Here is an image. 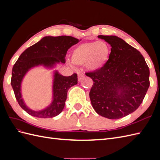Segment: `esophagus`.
Listing matches in <instances>:
<instances>
[{
  "mask_svg": "<svg viewBox=\"0 0 160 160\" xmlns=\"http://www.w3.org/2000/svg\"><path fill=\"white\" fill-rule=\"evenodd\" d=\"M84 77H85V75L83 73H82V72H79V73H78V80L81 81Z\"/></svg>",
  "mask_w": 160,
  "mask_h": 160,
  "instance_id": "1",
  "label": "esophagus"
}]
</instances>
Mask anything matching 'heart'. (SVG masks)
I'll use <instances>...</instances> for the list:
<instances>
[{
    "mask_svg": "<svg viewBox=\"0 0 160 160\" xmlns=\"http://www.w3.org/2000/svg\"><path fill=\"white\" fill-rule=\"evenodd\" d=\"M110 55L108 43L103 41L83 42L75 47L71 52L72 63L83 65L89 71L96 72L101 70L107 63Z\"/></svg>",
    "mask_w": 160,
    "mask_h": 160,
    "instance_id": "obj_1",
    "label": "heart"
}]
</instances>
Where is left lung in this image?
Instances as JSON below:
<instances>
[{
	"mask_svg": "<svg viewBox=\"0 0 160 160\" xmlns=\"http://www.w3.org/2000/svg\"><path fill=\"white\" fill-rule=\"evenodd\" d=\"M98 38L108 42L111 49L102 69L86 73L93 81L91 103L99 115L120 119L133 113L142 103L149 86V69L140 52L121 38Z\"/></svg>",
	"mask_w": 160,
	"mask_h": 160,
	"instance_id": "1",
	"label": "left lung"
}]
</instances>
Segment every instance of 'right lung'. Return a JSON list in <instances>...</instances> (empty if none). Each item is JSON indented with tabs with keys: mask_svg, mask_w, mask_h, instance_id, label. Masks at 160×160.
<instances>
[{
	"mask_svg": "<svg viewBox=\"0 0 160 160\" xmlns=\"http://www.w3.org/2000/svg\"><path fill=\"white\" fill-rule=\"evenodd\" d=\"M81 40L71 36H47L24 51L14 63L12 70L11 83L19 105L33 117L51 118L60 114L65 107L67 91L77 84V75L69 77L61 75L58 71L53 72L52 100L47 108L40 111L28 108L22 98L21 84L27 72L33 67L43 66L52 69L58 63L65 62V56L70 47Z\"/></svg>",
	"mask_w": 160,
	"mask_h": 160,
	"instance_id": "right-lung-1",
	"label": "right lung"
}]
</instances>
